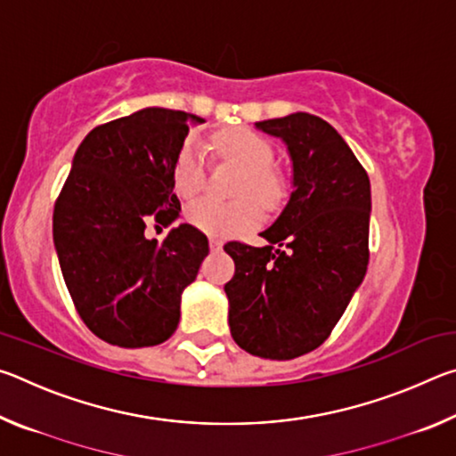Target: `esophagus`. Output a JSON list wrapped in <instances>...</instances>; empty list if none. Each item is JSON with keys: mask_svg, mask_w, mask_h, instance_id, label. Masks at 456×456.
<instances>
[{"mask_svg": "<svg viewBox=\"0 0 456 456\" xmlns=\"http://www.w3.org/2000/svg\"><path fill=\"white\" fill-rule=\"evenodd\" d=\"M209 245H211V251H221L223 241H221V239H217V237H211L209 239Z\"/></svg>", "mask_w": 456, "mask_h": 456, "instance_id": "34e87169", "label": "esophagus"}]
</instances>
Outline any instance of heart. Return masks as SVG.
Returning a JSON list of instances; mask_svg holds the SVG:
<instances>
[{
    "label": "heart",
    "instance_id": "heart-1",
    "mask_svg": "<svg viewBox=\"0 0 456 456\" xmlns=\"http://www.w3.org/2000/svg\"><path fill=\"white\" fill-rule=\"evenodd\" d=\"M213 149L219 159L233 163L243 171L239 176L235 195L239 199L221 203L215 199H200L187 207L191 225L205 233L227 237L256 227L261 221L259 200L265 209H275L285 195L283 175L272 165L273 146L264 136L247 128L227 130L215 136ZM205 159L197 144L184 142L173 163V187L184 199L197 197L205 187ZM256 196L258 200L248 197Z\"/></svg>",
    "mask_w": 456,
    "mask_h": 456
}]
</instances>
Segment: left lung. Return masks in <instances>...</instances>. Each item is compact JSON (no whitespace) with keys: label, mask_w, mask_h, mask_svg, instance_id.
Masks as SVG:
<instances>
[{"label":"left lung","mask_w":456,"mask_h":456,"mask_svg":"<svg viewBox=\"0 0 456 456\" xmlns=\"http://www.w3.org/2000/svg\"><path fill=\"white\" fill-rule=\"evenodd\" d=\"M293 160V192L261 237L229 241L235 275L225 283L231 336L259 358L291 360L330 338L368 269L370 179L336 128L296 112L257 122Z\"/></svg>","instance_id":"obj_1"}]
</instances>
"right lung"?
Segmentation results:
<instances>
[{
    "mask_svg": "<svg viewBox=\"0 0 456 456\" xmlns=\"http://www.w3.org/2000/svg\"><path fill=\"white\" fill-rule=\"evenodd\" d=\"M183 110L142 108L90 130L53 205V245L76 312L92 334L120 348L163 344L179 323L181 293L209 253L203 231L171 225L181 203L173 163L189 122Z\"/></svg>",
    "mask_w": 456,
    "mask_h": 456,
    "instance_id": "add662e5",
    "label": "right lung"
}]
</instances>
